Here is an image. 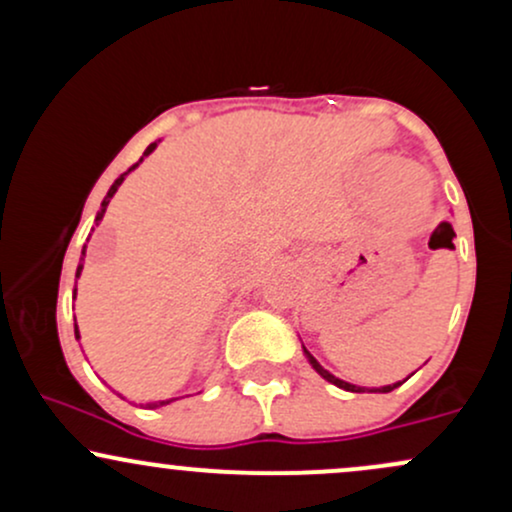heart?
I'll return each instance as SVG.
<instances>
[{
	"label": "heart",
	"instance_id": "b5f03b06",
	"mask_svg": "<svg viewBox=\"0 0 512 512\" xmlns=\"http://www.w3.org/2000/svg\"><path fill=\"white\" fill-rule=\"evenodd\" d=\"M424 207H426V195H424V192H419V195H416V202H414V207H411V209H414L416 214H419V211L424 209Z\"/></svg>",
	"mask_w": 512,
	"mask_h": 512
}]
</instances>
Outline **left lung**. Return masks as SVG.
<instances>
[{
	"instance_id": "left-lung-1",
	"label": "left lung",
	"mask_w": 512,
	"mask_h": 512,
	"mask_svg": "<svg viewBox=\"0 0 512 512\" xmlns=\"http://www.w3.org/2000/svg\"><path fill=\"white\" fill-rule=\"evenodd\" d=\"M440 226H450V223H448V221H443V223H440ZM450 228H452V226H450ZM452 233H455V231H452ZM303 354H305V358H308L310 366H313V368L317 370V373H320L322 378L327 380V383H332V385L342 387V390H346V392H392V390H395V387H399L402 383H407V378H404L402 383H392V385H383V387H361V385H351V383H346V380L334 378V375L330 373V370L322 368L320 363H317V358H315L313 354H310V351L305 349V346H303Z\"/></svg>"
}]
</instances>
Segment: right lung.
<instances>
[{
  "label": "right lung",
  "mask_w": 512,
  "mask_h": 512,
  "mask_svg": "<svg viewBox=\"0 0 512 512\" xmlns=\"http://www.w3.org/2000/svg\"><path fill=\"white\" fill-rule=\"evenodd\" d=\"M156 146H158V142H154V144H149V146H146L144 156H142V158H139V161H137V163H134V166H132V168H129V170H127V173H122V175H120V178H117V180L113 182V185H110L108 195H105V199H103V202H101V211H98V214H96V226H98V223H101V221H103V214H105V209H108L110 199H113V195H115V192H117V187H120V185H122V182H125V178H127V175H129V173H132V170H134V168H137V166H139V163H142L146 156H149V154H154V149H156ZM91 231H93V228H91ZM84 257H86V245H84V248H81V260H79V267H76V279H79V276H81V269H84ZM74 298H76V289H74ZM74 334H76V339H79V327H76V325H74ZM120 397H122V395H120ZM122 399H125V397H122ZM175 399H180V397H173V399H158V402H146V409H158V407H166V404H170V402H175Z\"/></svg>",
  "instance_id": "add662e5"
}]
</instances>
